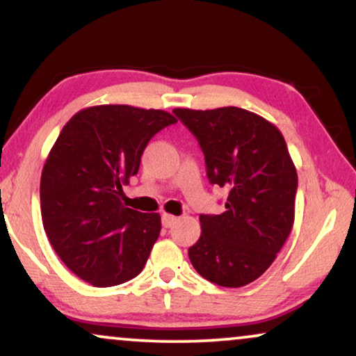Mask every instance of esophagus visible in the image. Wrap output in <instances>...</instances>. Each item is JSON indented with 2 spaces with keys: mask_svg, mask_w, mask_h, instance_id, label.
Instances as JSON below:
<instances>
[{
  "mask_svg": "<svg viewBox=\"0 0 356 356\" xmlns=\"http://www.w3.org/2000/svg\"><path fill=\"white\" fill-rule=\"evenodd\" d=\"M177 220H178V218L175 217V216H170V213H162V225L165 228L173 227L175 223H177Z\"/></svg>",
  "mask_w": 356,
  "mask_h": 356,
  "instance_id": "esophagus-1",
  "label": "esophagus"
}]
</instances>
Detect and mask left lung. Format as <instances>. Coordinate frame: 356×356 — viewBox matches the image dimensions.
Masks as SVG:
<instances>
[{
	"label": "left lung",
	"mask_w": 356,
	"mask_h": 356,
	"mask_svg": "<svg viewBox=\"0 0 356 356\" xmlns=\"http://www.w3.org/2000/svg\"><path fill=\"white\" fill-rule=\"evenodd\" d=\"M173 113L201 145L209 181L228 191L225 212L199 216L189 259L212 284L245 286L269 269L293 227L298 175L284 136L238 106Z\"/></svg>",
	"instance_id": "left-lung-1"
}]
</instances>
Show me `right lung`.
<instances>
[{"mask_svg":"<svg viewBox=\"0 0 356 356\" xmlns=\"http://www.w3.org/2000/svg\"><path fill=\"white\" fill-rule=\"evenodd\" d=\"M163 110L99 105L72 116L58 136L40 179L42 222L53 250L82 280L113 286L144 269L160 235L159 213L126 207L123 184L165 126Z\"/></svg>","mask_w":356,"mask_h":356,"instance_id":"obj_1","label":"right lung"}]
</instances>
